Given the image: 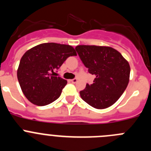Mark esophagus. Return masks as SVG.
<instances>
[{
	"instance_id": "obj_1",
	"label": "esophagus",
	"mask_w": 151,
	"mask_h": 151,
	"mask_svg": "<svg viewBox=\"0 0 151 151\" xmlns=\"http://www.w3.org/2000/svg\"><path fill=\"white\" fill-rule=\"evenodd\" d=\"M73 83H76V82H77V81H78V79L77 78H73V79H71L70 80Z\"/></svg>"
}]
</instances>
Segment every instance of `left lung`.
Returning <instances> with one entry per match:
<instances>
[{"label":"left lung","instance_id":"1","mask_svg":"<svg viewBox=\"0 0 151 151\" xmlns=\"http://www.w3.org/2000/svg\"><path fill=\"white\" fill-rule=\"evenodd\" d=\"M76 50L88 73L95 76L93 84L80 91L82 99L96 109L112 106L129 84V62L110 47L78 45Z\"/></svg>","mask_w":151,"mask_h":151}]
</instances>
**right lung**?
Returning <instances> with one entry per match:
<instances>
[{
	"instance_id": "add662e5",
	"label": "right lung",
	"mask_w": 151,
	"mask_h": 151,
	"mask_svg": "<svg viewBox=\"0 0 151 151\" xmlns=\"http://www.w3.org/2000/svg\"><path fill=\"white\" fill-rule=\"evenodd\" d=\"M70 45L44 43L23 54L17 69V78L24 95L33 104L45 106L60 96L67 81L54 76L69 57L76 56Z\"/></svg>"
}]
</instances>
